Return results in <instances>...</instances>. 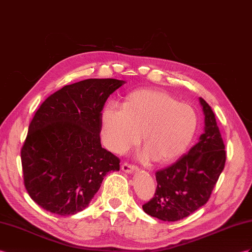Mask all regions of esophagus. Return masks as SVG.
<instances>
[{
	"label": "esophagus",
	"instance_id": "34e87169",
	"mask_svg": "<svg viewBox=\"0 0 252 252\" xmlns=\"http://www.w3.org/2000/svg\"><path fill=\"white\" fill-rule=\"evenodd\" d=\"M136 169H137L136 167L132 166V165L127 164V163L122 164V166H121V170L124 171V172H126V173H133V172L136 171Z\"/></svg>",
	"mask_w": 252,
	"mask_h": 252
}]
</instances>
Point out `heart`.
<instances>
[{"label": "heart", "instance_id": "1", "mask_svg": "<svg viewBox=\"0 0 252 252\" xmlns=\"http://www.w3.org/2000/svg\"><path fill=\"white\" fill-rule=\"evenodd\" d=\"M199 126V117L189 103L157 89L128 94L122 108L106 105L101 113V136L109 150L124 153L143 135L141 158L167 164L188 151Z\"/></svg>", "mask_w": 252, "mask_h": 252}]
</instances>
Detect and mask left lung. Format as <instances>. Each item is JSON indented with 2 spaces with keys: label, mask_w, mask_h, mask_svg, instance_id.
<instances>
[{
  "label": "left lung",
  "mask_w": 252,
  "mask_h": 252,
  "mask_svg": "<svg viewBox=\"0 0 252 252\" xmlns=\"http://www.w3.org/2000/svg\"><path fill=\"white\" fill-rule=\"evenodd\" d=\"M204 114V132L199 141L175 164L156 172L157 190L143 205L148 215L163 221H177L204 205L225 163L224 144L215 114L199 98Z\"/></svg>",
  "instance_id": "obj_1"
}]
</instances>
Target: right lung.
I'll use <instances>...</instances> for the list:
<instances>
[{
  "label": "right lung",
  "instance_id": "1",
  "mask_svg": "<svg viewBox=\"0 0 252 252\" xmlns=\"http://www.w3.org/2000/svg\"><path fill=\"white\" fill-rule=\"evenodd\" d=\"M126 82L88 79L51 94L31 121L21 149L24 185L48 212L74 215L89 205L120 160L101 146V112Z\"/></svg>",
  "mask_w": 252,
  "mask_h": 252
}]
</instances>
